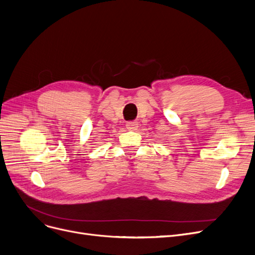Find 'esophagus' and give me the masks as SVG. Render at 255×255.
<instances>
[{
	"mask_svg": "<svg viewBox=\"0 0 255 255\" xmlns=\"http://www.w3.org/2000/svg\"><path fill=\"white\" fill-rule=\"evenodd\" d=\"M137 122H128V123H126V128L128 130H131V131H134L136 130V128L138 127L137 126Z\"/></svg>",
	"mask_w": 255,
	"mask_h": 255,
	"instance_id": "esophagus-1",
	"label": "esophagus"
}]
</instances>
